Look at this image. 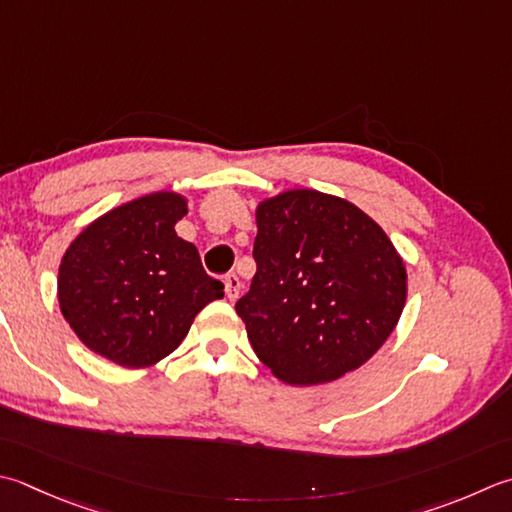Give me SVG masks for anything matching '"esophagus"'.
<instances>
[{
	"label": "esophagus",
	"instance_id": "1",
	"mask_svg": "<svg viewBox=\"0 0 512 512\" xmlns=\"http://www.w3.org/2000/svg\"><path fill=\"white\" fill-rule=\"evenodd\" d=\"M224 286H226V297L230 299V302H235V299L239 297V290H242V282H239V277L235 273L226 275Z\"/></svg>",
	"mask_w": 512,
	"mask_h": 512
}]
</instances>
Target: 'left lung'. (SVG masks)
Segmentation results:
<instances>
[{"mask_svg": "<svg viewBox=\"0 0 512 512\" xmlns=\"http://www.w3.org/2000/svg\"><path fill=\"white\" fill-rule=\"evenodd\" d=\"M257 273L235 304L259 362L293 386L344 377L373 357L406 304V266L362 208L313 188L255 210Z\"/></svg>", "mask_w": 512, "mask_h": 512, "instance_id": "left-lung-1", "label": "left lung"}]
</instances>
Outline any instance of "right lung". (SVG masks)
I'll return each mask as SVG.
<instances>
[{
    "label": "right lung",
    "instance_id": "obj_1",
    "mask_svg": "<svg viewBox=\"0 0 512 512\" xmlns=\"http://www.w3.org/2000/svg\"><path fill=\"white\" fill-rule=\"evenodd\" d=\"M184 195L159 190L79 233L59 264L57 299L75 335L124 368H146L184 342L199 310L224 297L195 244L175 233Z\"/></svg>",
    "mask_w": 512,
    "mask_h": 512
}]
</instances>
